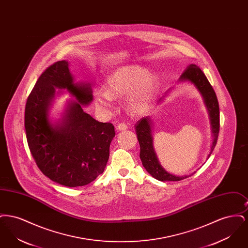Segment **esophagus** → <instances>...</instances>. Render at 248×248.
Returning a JSON list of instances; mask_svg holds the SVG:
<instances>
[{"label": "esophagus", "instance_id": "obj_1", "mask_svg": "<svg viewBox=\"0 0 248 248\" xmlns=\"http://www.w3.org/2000/svg\"><path fill=\"white\" fill-rule=\"evenodd\" d=\"M117 130L118 131H124V130H126L128 128V126H127V124H124V123H120L118 125H117Z\"/></svg>", "mask_w": 248, "mask_h": 248}]
</instances>
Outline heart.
<instances>
[{
  "mask_svg": "<svg viewBox=\"0 0 248 248\" xmlns=\"http://www.w3.org/2000/svg\"><path fill=\"white\" fill-rule=\"evenodd\" d=\"M159 79L156 74L139 66L119 69L107 80L106 90L94 94V105L101 111L110 112L113 100L125 97V105L131 113L140 114L146 111L158 89Z\"/></svg>",
  "mask_w": 248,
  "mask_h": 248,
  "instance_id": "obj_1",
  "label": "heart"
}]
</instances>
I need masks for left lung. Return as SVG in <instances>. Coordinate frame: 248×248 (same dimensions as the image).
<instances>
[{
  "mask_svg": "<svg viewBox=\"0 0 248 248\" xmlns=\"http://www.w3.org/2000/svg\"><path fill=\"white\" fill-rule=\"evenodd\" d=\"M190 82L194 84V86L198 89L202 94L204 104L209 113V119L212 128L213 142L211 150L208 157L211 155L217 141L218 132H219V106L217 98L216 93L213 89L212 85L208 82L207 78L203 74L200 68L195 64H190L186 69L181 76L179 77V82ZM162 99V98H161ZM160 99V100H161ZM159 100V101H160ZM136 132L138 136V140L140 145V157L141 159L142 165L145 167L148 173H150L154 178L160 181H179L184 178L190 177H177L168 173L165 168L161 165L157 155L154 152V137H153V122L152 119L143 117L140 119L137 124L135 125Z\"/></svg>",
  "mask_w": 248,
  "mask_h": 248,
  "instance_id": "left-lung-1",
  "label": "left lung"
}]
</instances>
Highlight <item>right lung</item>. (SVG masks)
I'll return each mask as SVG.
<instances>
[{
	"mask_svg": "<svg viewBox=\"0 0 248 248\" xmlns=\"http://www.w3.org/2000/svg\"><path fill=\"white\" fill-rule=\"evenodd\" d=\"M56 88L66 89L78 100L70 102L62 119L52 124L48 108ZM92 100L90 84L74 83L66 60L49 66L27 99L25 129L30 151L43 174L60 185H87L106 167L115 131L110 123H100L83 111V106Z\"/></svg>",
	"mask_w": 248,
	"mask_h": 248,
	"instance_id": "obj_1",
	"label": "right lung"
}]
</instances>
